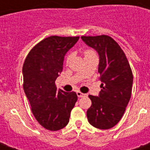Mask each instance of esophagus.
<instances>
[{
    "instance_id": "obj_1",
    "label": "esophagus",
    "mask_w": 150,
    "mask_h": 150,
    "mask_svg": "<svg viewBox=\"0 0 150 150\" xmlns=\"http://www.w3.org/2000/svg\"><path fill=\"white\" fill-rule=\"evenodd\" d=\"M76 93H77V95H78V98H82V97H84V96H85V94L83 93H81L80 91H77Z\"/></svg>"
}]
</instances>
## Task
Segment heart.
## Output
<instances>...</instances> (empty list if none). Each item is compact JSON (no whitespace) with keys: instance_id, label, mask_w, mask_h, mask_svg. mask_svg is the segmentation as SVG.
<instances>
[{"instance_id":"b5f03b06","label":"heart","mask_w":150,"mask_h":150,"mask_svg":"<svg viewBox=\"0 0 150 150\" xmlns=\"http://www.w3.org/2000/svg\"><path fill=\"white\" fill-rule=\"evenodd\" d=\"M93 51H91V50H85L84 51V56H87V55H88V54H91V53H93ZM71 57H72V56L71 55L69 54V55H67V58H66V61L67 62H68V61L70 60L71 59Z\"/></svg>"}]
</instances>
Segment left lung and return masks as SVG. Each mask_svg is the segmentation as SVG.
<instances>
[{"label": "left lung", "mask_w": 150, "mask_h": 150, "mask_svg": "<svg viewBox=\"0 0 150 150\" xmlns=\"http://www.w3.org/2000/svg\"><path fill=\"white\" fill-rule=\"evenodd\" d=\"M81 38L99 55L98 72L102 82L98 97L88 96L92 105L87 111L88 120L97 129H108L120 121L129 102L132 70L124 51L112 38L101 35Z\"/></svg>", "instance_id": "8db88e82"}]
</instances>
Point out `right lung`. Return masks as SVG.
I'll list each match as a JSON object with an SVG mask.
<instances>
[{
	"label": "right lung",
	"instance_id": "add662e5",
	"mask_svg": "<svg viewBox=\"0 0 150 150\" xmlns=\"http://www.w3.org/2000/svg\"><path fill=\"white\" fill-rule=\"evenodd\" d=\"M79 37L52 36L41 41L26 56L23 89L38 122L51 131L63 129L78 100L75 92L57 90L55 81L62 71L64 57Z\"/></svg>",
	"mask_w": 150,
	"mask_h": 150
}]
</instances>
